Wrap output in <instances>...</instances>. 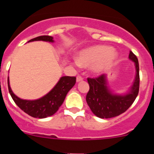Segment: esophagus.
<instances>
[{
  "instance_id": "1",
  "label": "esophagus",
  "mask_w": 154,
  "mask_h": 154,
  "mask_svg": "<svg viewBox=\"0 0 154 154\" xmlns=\"http://www.w3.org/2000/svg\"><path fill=\"white\" fill-rule=\"evenodd\" d=\"M82 80H83V78H82V76L79 75H77V77H76V81H77V82H80V81H82Z\"/></svg>"
}]
</instances>
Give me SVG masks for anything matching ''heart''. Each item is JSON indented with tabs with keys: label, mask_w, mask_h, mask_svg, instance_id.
<instances>
[{
	"label": "heart",
	"mask_w": 154,
	"mask_h": 154,
	"mask_svg": "<svg viewBox=\"0 0 154 154\" xmlns=\"http://www.w3.org/2000/svg\"><path fill=\"white\" fill-rule=\"evenodd\" d=\"M117 58V53L106 45H96L80 51L76 65L84 67L92 66L94 72L100 73L106 70Z\"/></svg>",
	"instance_id": "heart-1"
}]
</instances>
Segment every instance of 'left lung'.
Returning a JSON list of instances; mask_svg holds the SVG:
<instances>
[{
	"mask_svg": "<svg viewBox=\"0 0 154 154\" xmlns=\"http://www.w3.org/2000/svg\"><path fill=\"white\" fill-rule=\"evenodd\" d=\"M129 58L135 63L137 75L131 87V90L124 96L114 95L109 90L106 75H100L96 78H88L89 90L86 95V102L89 108L96 116L108 119L117 116L126 112L135 101L140 89L139 62L137 56L132 51Z\"/></svg>",
	"mask_w": 154,
	"mask_h": 154,
	"instance_id": "1",
	"label": "left lung"
}]
</instances>
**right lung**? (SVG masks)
Listing matches in <instances>:
<instances>
[{"label":"right lung","mask_w":154,"mask_h":154,"mask_svg":"<svg viewBox=\"0 0 154 154\" xmlns=\"http://www.w3.org/2000/svg\"><path fill=\"white\" fill-rule=\"evenodd\" d=\"M34 41L54 42L52 37L49 35L38 36L31 39L29 42ZM75 82L76 78L74 76H63L58 81L56 85L42 98L36 100H24L18 98L13 93L9 85V79L8 78V90L16 105L29 116L39 119L51 116L58 111L59 107L63 103L69 91L75 85Z\"/></svg>","instance_id":"obj_1"}]
</instances>
